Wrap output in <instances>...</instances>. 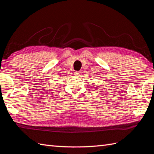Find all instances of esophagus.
<instances>
[{"mask_svg": "<svg viewBox=\"0 0 154 154\" xmlns=\"http://www.w3.org/2000/svg\"><path fill=\"white\" fill-rule=\"evenodd\" d=\"M75 75H76V76H79V75H81V71H75Z\"/></svg>", "mask_w": 154, "mask_h": 154, "instance_id": "esophagus-1", "label": "esophagus"}]
</instances>
